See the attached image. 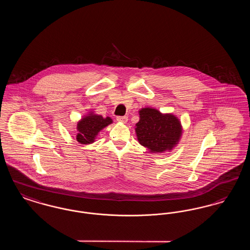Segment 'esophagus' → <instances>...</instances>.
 <instances>
[{"label": "esophagus", "mask_w": 250, "mask_h": 250, "mask_svg": "<svg viewBox=\"0 0 250 250\" xmlns=\"http://www.w3.org/2000/svg\"><path fill=\"white\" fill-rule=\"evenodd\" d=\"M116 120L118 121V122H122V123H126L127 122V116H117L116 117Z\"/></svg>", "instance_id": "1"}]
</instances>
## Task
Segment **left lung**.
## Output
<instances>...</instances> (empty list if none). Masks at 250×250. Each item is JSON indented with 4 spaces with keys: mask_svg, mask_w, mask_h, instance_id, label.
Wrapping results in <instances>:
<instances>
[{
    "mask_svg": "<svg viewBox=\"0 0 250 250\" xmlns=\"http://www.w3.org/2000/svg\"><path fill=\"white\" fill-rule=\"evenodd\" d=\"M141 119L136 125L140 143L151 150L161 153L177 144L182 128L178 119L171 114H162L155 108H143Z\"/></svg>",
    "mask_w": 250,
    "mask_h": 250,
    "instance_id": "1",
    "label": "left lung"
}]
</instances>
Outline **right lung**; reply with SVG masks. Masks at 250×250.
Masks as SVG:
<instances>
[{
  "instance_id": "obj_1",
  "label": "right lung",
  "mask_w": 250,
  "mask_h": 250,
  "mask_svg": "<svg viewBox=\"0 0 250 250\" xmlns=\"http://www.w3.org/2000/svg\"><path fill=\"white\" fill-rule=\"evenodd\" d=\"M111 123L112 121L109 117L104 118L100 115L85 117L78 124L79 134L77 135V141L82 144L93 143L97 133Z\"/></svg>"
}]
</instances>
